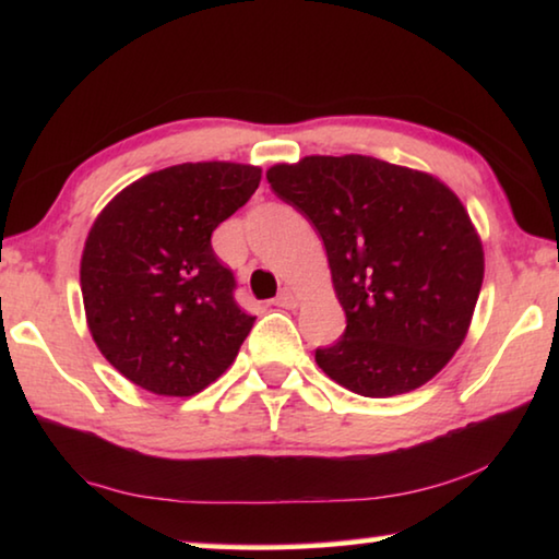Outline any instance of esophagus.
<instances>
[{
	"mask_svg": "<svg viewBox=\"0 0 559 559\" xmlns=\"http://www.w3.org/2000/svg\"><path fill=\"white\" fill-rule=\"evenodd\" d=\"M273 306H278V308H296L298 306L296 293H293L290 288H283L278 296H276V300H273Z\"/></svg>",
	"mask_w": 559,
	"mask_h": 559,
	"instance_id": "1",
	"label": "esophagus"
}]
</instances>
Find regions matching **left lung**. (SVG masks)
<instances>
[{
    "mask_svg": "<svg viewBox=\"0 0 559 559\" xmlns=\"http://www.w3.org/2000/svg\"><path fill=\"white\" fill-rule=\"evenodd\" d=\"M266 179L323 239L345 333L316 349L362 396L429 382L461 347L484 283V249L459 197L431 175L365 155L306 157Z\"/></svg>",
    "mask_w": 559,
    "mask_h": 559,
    "instance_id": "1",
    "label": "left lung"
}]
</instances>
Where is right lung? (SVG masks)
Here are the masks:
<instances>
[{"label":"right lung","instance_id":"add662e5","mask_svg":"<svg viewBox=\"0 0 559 559\" xmlns=\"http://www.w3.org/2000/svg\"><path fill=\"white\" fill-rule=\"evenodd\" d=\"M261 169L185 163L147 175L93 224L81 259L91 335L132 384L192 396L224 374L253 328L212 231L251 200Z\"/></svg>","mask_w":559,"mask_h":559}]
</instances>
